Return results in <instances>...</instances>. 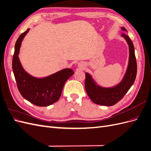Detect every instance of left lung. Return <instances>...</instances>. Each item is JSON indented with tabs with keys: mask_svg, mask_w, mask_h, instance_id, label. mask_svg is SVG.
<instances>
[{
	"mask_svg": "<svg viewBox=\"0 0 151 151\" xmlns=\"http://www.w3.org/2000/svg\"><path fill=\"white\" fill-rule=\"evenodd\" d=\"M123 31H127L125 28ZM129 46V62L126 74L121 83L111 88H104L94 83L91 76L86 73L85 89L92 101L103 106H113L121 100L133 85L137 76V61L133 43L125 33H123Z\"/></svg>",
	"mask_w": 151,
	"mask_h": 151,
	"instance_id": "8db88e82",
	"label": "left lung"
}]
</instances>
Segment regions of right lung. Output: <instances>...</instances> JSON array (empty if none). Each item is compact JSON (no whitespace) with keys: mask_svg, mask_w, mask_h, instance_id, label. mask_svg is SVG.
<instances>
[{"mask_svg":"<svg viewBox=\"0 0 151 151\" xmlns=\"http://www.w3.org/2000/svg\"><path fill=\"white\" fill-rule=\"evenodd\" d=\"M29 29L22 33L17 40L12 58V70L19 93L25 99L38 106H47L60 98L65 82L74 74L70 68L58 71L42 79L35 78L22 67L19 55L21 42Z\"/></svg>","mask_w":151,"mask_h":151,"instance_id":"add662e5","label":"right lung"}]
</instances>
